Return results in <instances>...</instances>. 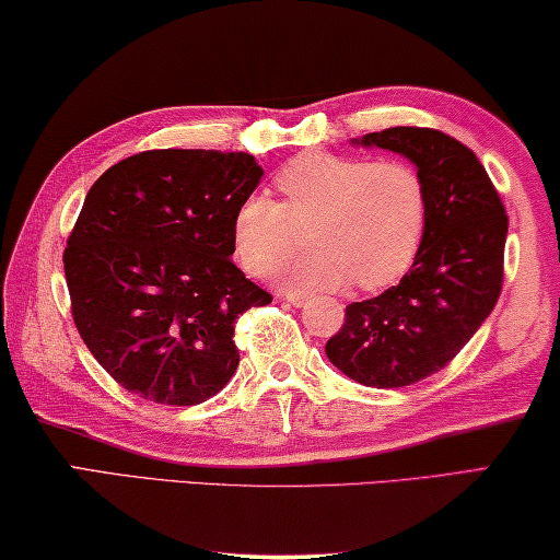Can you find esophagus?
I'll use <instances>...</instances> for the list:
<instances>
[{
  "label": "esophagus",
  "instance_id": "esophagus-1",
  "mask_svg": "<svg viewBox=\"0 0 560 560\" xmlns=\"http://www.w3.org/2000/svg\"><path fill=\"white\" fill-rule=\"evenodd\" d=\"M282 300L285 302H290V305H295V307H302L307 302V295L305 292H298V290H288V292H282L280 295Z\"/></svg>",
  "mask_w": 560,
  "mask_h": 560
}]
</instances>
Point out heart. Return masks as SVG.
<instances>
[{
  "instance_id": "heart-1",
  "label": "heart",
  "mask_w": 560,
  "mask_h": 560,
  "mask_svg": "<svg viewBox=\"0 0 560 560\" xmlns=\"http://www.w3.org/2000/svg\"><path fill=\"white\" fill-rule=\"evenodd\" d=\"M282 200L253 196L233 220L235 253L253 275H272L313 228L317 253L288 265L285 282L362 290L397 282L417 260L427 233L429 196L407 161H364L300 153L275 176Z\"/></svg>"
}]
</instances>
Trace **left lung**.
<instances>
[{
    "instance_id": "8db88e82",
    "label": "left lung",
    "mask_w": 560,
    "mask_h": 560,
    "mask_svg": "<svg viewBox=\"0 0 560 560\" xmlns=\"http://www.w3.org/2000/svg\"><path fill=\"white\" fill-rule=\"evenodd\" d=\"M354 143L415 163L427 183L429 220L399 285L347 305L325 352L364 387H407L444 370L491 315L503 285L509 215L481 161L452 136L394 126Z\"/></svg>"
}]
</instances>
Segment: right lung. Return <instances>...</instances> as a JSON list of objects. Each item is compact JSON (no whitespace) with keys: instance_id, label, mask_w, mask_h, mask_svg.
I'll list each match as a JSON object with an SVG mask.
<instances>
[{"instance_id":"add662e5","label":"right lung","mask_w":560,"mask_h":560,"mask_svg":"<svg viewBox=\"0 0 560 560\" xmlns=\"http://www.w3.org/2000/svg\"><path fill=\"white\" fill-rule=\"evenodd\" d=\"M250 153L143 151L86 194L63 250L71 315L139 397L194 407L237 370L235 319L272 302L233 265V220L260 183Z\"/></svg>"}]
</instances>
